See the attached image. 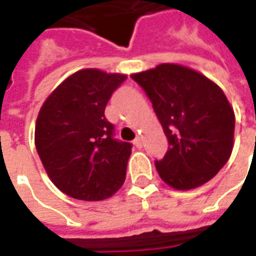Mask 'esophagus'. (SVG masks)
<instances>
[{
    "label": "esophagus",
    "instance_id": "1",
    "mask_svg": "<svg viewBox=\"0 0 256 256\" xmlns=\"http://www.w3.org/2000/svg\"><path fill=\"white\" fill-rule=\"evenodd\" d=\"M134 145H135L136 148H141V146H142V138H141V136H136V138L134 140Z\"/></svg>",
    "mask_w": 256,
    "mask_h": 256
}]
</instances>
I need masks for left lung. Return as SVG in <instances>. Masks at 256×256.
<instances>
[{
    "label": "left lung",
    "instance_id": "left-lung-1",
    "mask_svg": "<svg viewBox=\"0 0 256 256\" xmlns=\"http://www.w3.org/2000/svg\"><path fill=\"white\" fill-rule=\"evenodd\" d=\"M144 88L170 148L155 161L161 180L188 191L212 180L230 160L235 114L218 85L180 64H161L132 74Z\"/></svg>",
    "mask_w": 256,
    "mask_h": 256
}]
</instances>
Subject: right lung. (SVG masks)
I'll use <instances>...</instances> for the list:
<instances>
[{
  "instance_id": "obj_1",
  "label": "right lung",
  "mask_w": 256,
  "mask_h": 256,
  "mask_svg": "<svg viewBox=\"0 0 256 256\" xmlns=\"http://www.w3.org/2000/svg\"><path fill=\"white\" fill-rule=\"evenodd\" d=\"M125 80L85 68L64 80L40 110L36 151L50 180L71 198L102 201L122 186L132 145L114 140L104 112Z\"/></svg>"
}]
</instances>
